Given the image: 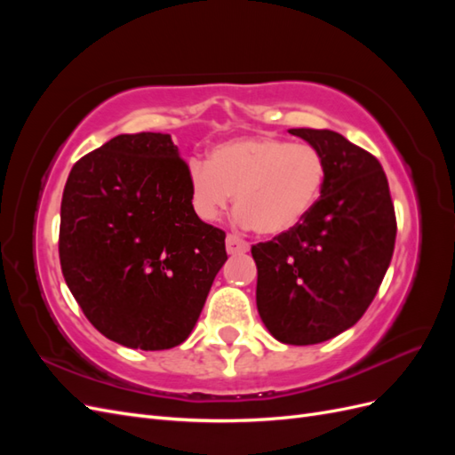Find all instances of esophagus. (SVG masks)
Masks as SVG:
<instances>
[{
  "label": "esophagus",
  "instance_id": "34e87169",
  "mask_svg": "<svg viewBox=\"0 0 455 455\" xmlns=\"http://www.w3.org/2000/svg\"><path fill=\"white\" fill-rule=\"evenodd\" d=\"M226 249H228L229 254H243V252H249L251 244L246 243L243 237L229 233V235L226 237Z\"/></svg>",
  "mask_w": 455,
  "mask_h": 455
}]
</instances>
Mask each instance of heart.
<instances>
[{"mask_svg":"<svg viewBox=\"0 0 455 455\" xmlns=\"http://www.w3.org/2000/svg\"><path fill=\"white\" fill-rule=\"evenodd\" d=\"M326 159L311 144L277 136H246L218 144L209 161L189 164L188 186L196 214L214 222L235 196L239 220L261 235L292 231L319 203Z\"/></svg>","mask_w":455,"mask_h":455,"instance_id":"1","label":"heart"}]
</instances>
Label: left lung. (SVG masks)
I'll return each mask as SVG.
<instances>
[{"label":"left lung","instance_id":"left-lung-1","mask_svg":"<svg viewBox=\"0 0 455 455\" xmlns=\"http://www.w3.org/2000/svg\"><path fill=\"white\" fill-rule=\"evenodd\" d=\"M326 159L319 203L292 231L252 246L256 304L275 339L313 346L361 319L391 264L396 216L370 151L328 129H291Z\"/></svg>","mask_w":455,"mask_h":455}]
</instances>
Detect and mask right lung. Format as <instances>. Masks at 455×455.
Segmentation results:
<instances>
[{"mask_svg": "<svg viewBox=\"0 0 455 455\" xmlns=\"http://www.w3.org/2000/svg\"><path fill=\"white\" fill-rule=\"evenodd\" d=\"M188 171L171 134H119L64 186V281L89 323L125 347L180 346L228 259L226 233L191 206Z\"/></svg>", "mask_w": 455, "mask_h": 455, "instance_id": "1", "label": "right lung"}]
</instances>
